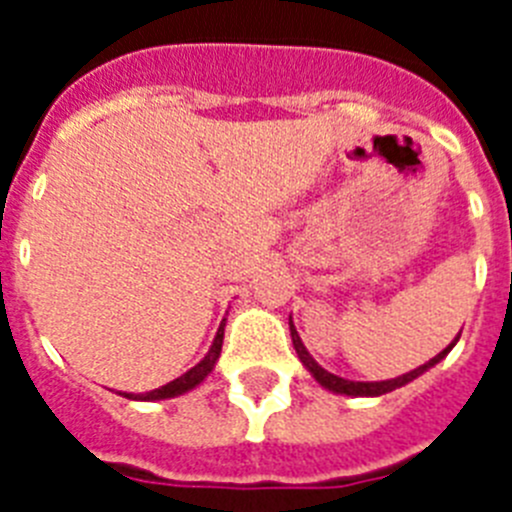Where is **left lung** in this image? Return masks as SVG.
Segmentation results:
<instances>
[{"instance_id":"left-lung-1","label":"left lung","mask_w":512,"mask_h":512,"mask_svg":"<svg viewBox=\"0 0 512 512\" xmlns=\"http://www.w3.org/2000/svg\"><path fill=\"white\" fill-rule=\"evenodd\" d=\"M289 330H292V343H295V351H297V356H300V361H302V364H305L307 369H310V374H312V377L318 379V382L323 384L325 390H330V392H338V395H354V397H377V395H387V392L397 390V387H402V384L413 382L415 377H420V374H423V372H428V369H431V366H436L438 361H441L443 356L449 354L451 348H454V343L459 341V338H456V341L451 343V346H446V348H443L441 354H438V356H433V359L428 361V364L418 366V369H413V372H408V374H402V377H397V379H387V382H351V379H341V377H336V374L325 372L323 366H318V361H315V359H312L310 354H307V348L302 346L300 336H297L295 325H289Z\"/></svg>"}]
</instances>
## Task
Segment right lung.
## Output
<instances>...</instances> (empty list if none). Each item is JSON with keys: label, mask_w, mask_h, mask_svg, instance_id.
I'll list each match as a JSON object with an SVG mask.
<instances>
[{"label": "right lung", "mask_w": 512, "mask_h": 512, "mask_svg": "<svg viewBox=\"0 0 512 512\" xmlns=\"http://www.w3.org/2000/svg\"><path fill=\"white\" fill-rule=\"evenodd\" d=\"M223 330H225L223 323H220V330H217V336L215 341H212L207 356L200 361V364L192 366L187 374H182V377L174 379V382L164 384V387H158V390L146 392V395H128V392H125V397H128V400H169V397L182 395V392H189L192 387H197V384L212 372V366H215L217 356H220V348H223Z\"/></svg>", "instance_id": "obj_1"}]
</instances>
